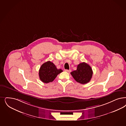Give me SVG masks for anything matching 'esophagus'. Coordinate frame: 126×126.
<instances>
[{
  "instance_id": "esophagus-1",
  "label": "esophagus",
  "mask_w": 126,
  "mask_h": 126,
  "mask_svg": "<svg viewBox=\"0 0 126 126\" xmlns=\"http://www.w3.org/2000/svg\"><path fill=\"white\" fill-rule=\"evenodd\" d=\"M65 71L66 72H68V73H70L71 72V70L66 69L65 70Z\"/></svg>"
}]
</instances>
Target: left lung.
Masks as SVG:
<instances>
[{"label":"left lung","instance_id":"1","mask_svg":"<svg viewBox=\"0 0 126 126\" xmlns=\"http://www.w3.org/2000/svg\"><path fill=\"white\" fill-rule=\"evenodd\" d=\"M93 74L91 66L85 62L79 64L77 70L71 73L74 79L82 84L89 82L92 77Z\"/></svg>","mask_w":126,"mask_h":126}]
</instances>
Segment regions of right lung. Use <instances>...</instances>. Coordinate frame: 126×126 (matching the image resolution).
<instances>
[{"label":"right lung","mask_w":126,"mask_h":126,"mask_svg":"<svg viewBox=\"0 0 126 126\" xmlns=\"http://www.w3.org/2000/svg\"><path fill=\"white\" fill-rule=\"evenodd\" d=\"M62 72H63L62 70L58 69L52 62L48 61L44 63L40 67L39 74V79L43 82H51Z\"/></svg>","instance_id":"1"}]
</instances>
